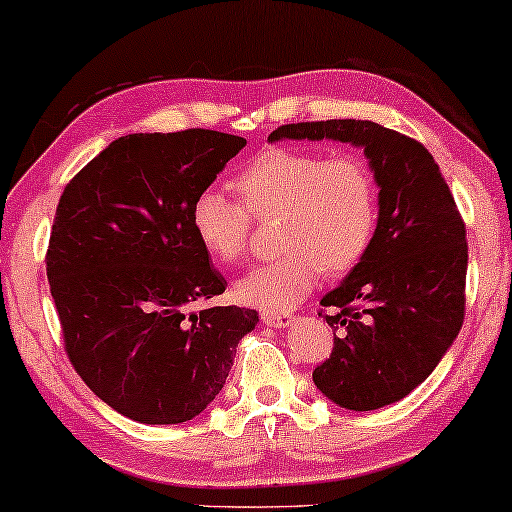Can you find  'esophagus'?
I'll return each mask as SVG.
<instances>
[{
    "instance_id": "34e87169",
    "label": "esophagus",
    "mask_w": 512,
    "mask_h": 512,
    "mask_svg": "<svg viewBox=\"0 0 512 512\" xmlns=\"http://www.w3.org/2000/svg\"><path fill=\"white\" fill-rule=\"evenodd\" d=\"M261 319L272 328H284L293 321L291 314H286V312H261Z\"/></svg>"
}]
</instances>
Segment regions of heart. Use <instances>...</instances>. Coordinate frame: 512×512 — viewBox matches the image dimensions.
I'll return each instance as SVG.
<instances>
[{"label":"heart","instance_id":"obj_1","mask_svg":"<svg viewBox=\"0 0 512 512\" xmlns=\"http://www.w3.org/2000/svg\"><path fill=\"white\" fill-rule=\"evenodd\" d=\"M240 200L207 188L191 207V228L214 263L233 268L247 256L254 219H275L282 249L237 282L242 303L265 312L289 310L321 272L340 277L366 258L380 221V184L359 153L270 146L235 174Z\"/></svg>","mask_w":512,"mask_h":512}]
</instances>
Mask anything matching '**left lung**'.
I'll return each instance as SVG.
<instances>
[{
	"label": "left lung",
	"instance_id": "8db88e82",
	"mask_svg": "<svg viewBox=\"0 0 512 512\" xmlns=\"http://www.w3.org/2000/svg\"><path fill=\"white\" fill-rule=\"evenodd\" d=\"M324 137L363 146L380 184V221L366 258L321 298L333 349L312 380L340 408L377 410L419 387L464 324L466 223L417 139L354 118L270 132V142Z\"/></svg>",
	"mask_w": 512,
	"mask_h": 512
}]
</instances>
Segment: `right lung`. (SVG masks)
Instances as JSON below:
<instances>
[{
    "mask_svg": "<svg viewBox=\"0 0 512 512\" xmlns=\"http://www.w3.org/2000/svg\"><path fill=\"white\" fill-rule=\"evenodd\" d=\"M244 144L202 128L118 137L60 195L46 275L65 352L135 422L200 415L258 321L235 305L191 312L226 291L191 228L193 200Z\"/></svg>",
    "mask_w": 512,
    "mask_h": 512,
    "instance_id": "add662e5",
    "label": "right lung"
}]
</instances>
